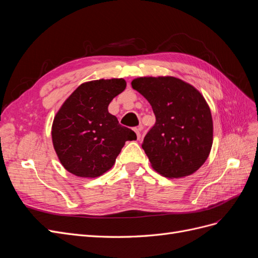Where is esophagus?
I'll list each match as a JSON object with an SVG mask.
<instances>
[{
	"mask_svg": "<svg viewBox=\"0 0 258 258\" xmlns=\"http://www.w3.org/2000/svg\"><path fill=\"white\" fill-rule=\"evenodd\" d=\"M134 130H135L136 135H137V138H138V140H139L140 138H141V127H137V128H135Z\"/></svg>",
	"mask_w": 258,
	"mask_h": 258,
	"instance_id": "1",
	"label": "esophagus"
}]
</instances>
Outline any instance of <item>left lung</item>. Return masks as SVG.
I'll return each instance as SVG.
<instances>
[{
    "mask_svg": "<svg viewBox=\"0 0 258 258\" xmlns=\"http://www.w3.org/2000/svg\"><path fill=\"white\" fill-rule=\"evenodd\" d=\"M131 86L150 102L156 117L142 144L153 169L169 178L196 172L213 143L212 115L204 96L173 76L138 77Z\"/></svg>",
    "mask_w": 258,
    "mask_h": 258,
    "instance_id": "1",
    "label": "left lung"
}]
</instances>
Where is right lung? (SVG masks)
Returning a JSON list of instances; mask_svg holds the SVG:
<instances>
[{
  "label": "right lung",
  "instance_id": "add662e5",
  "mask_svg": "<svg viewBox=\"0 0 258 258\" xmlns=\"http://www.w3.org/2000/svg\"><path fill=\"white\" fill-rule=\"evenodd\" d=\"M123 79L97 80L79 86L53 118V148L67 171L80 177H98L110 170L135 131L108 113L111 101L126 89Z\"/></svg>",
  "mask_w": 258,
  "mask_h": 258
}]
</instances>
